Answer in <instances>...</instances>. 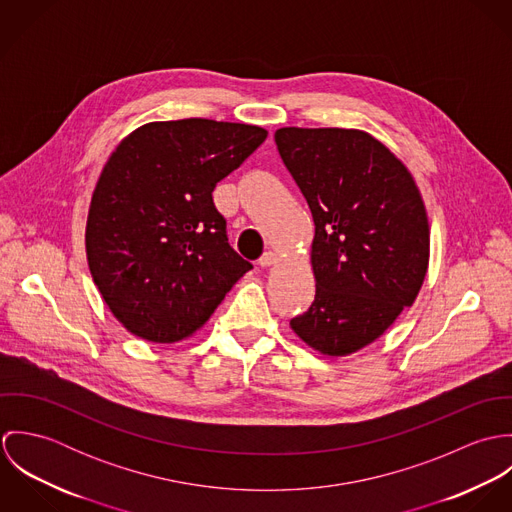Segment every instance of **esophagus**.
Listing matches in <instances>:
<instances>
[{
	"label": "esophagus",
	"mask_w": 512,
	"mask_h": 512,
	"mask_svg": "<svg viewBox=\"0 0 512 512\" xmlns=\"http://www.w3.org/2000/svg\"><path fill=\"white\" fill-rule=\"evenodd\" d=\"M276 262H278V254H276V252H270V250H268V252H264V254H262V258L258 260V264H260L262 268L274 266Z\"/></svg>",
	"instance_id": "obj_1"
}]
</instances>
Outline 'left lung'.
Here are the masks:
<instances>
[{
  "label": "left lung",
  "instance_id": "left-lung-1",
  "mask_svg": "<svg viewBox=\"0 0 512 512\" xmlns=\"http://www.w3.org/2000/svg\"><path fill=\"white\" fill-rule=\"evenodd\" d=\"M278 151L315 222V299L290 321L325 357L374 343L428 274L430 222L408 167L365 130L280 128Z\"/></svg>",
  "mask_w": 512,
  "mask_h": 512
}]
</instances>
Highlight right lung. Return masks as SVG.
Wrapping results in <instances>:
<instances>
[{
  "mask_svg": "<svg viewBox=\"0 0 512 512\" xmlns=\"http://www.w3.org/2000/svg\"><path fill=\"white\" fill-rule=\"evenodd\" d=\"M268 138L252 124L149 122L110 153L86 219L90 276L136 337L197 333L252 268L226 240L213 189Z\"/></svg>",
  "mask_w": 512,
  "mask_h": 512,
  "instance_id": "right-lung-1",
  "label": "right lung"
}]
</instances>
